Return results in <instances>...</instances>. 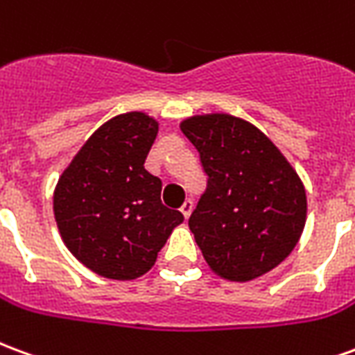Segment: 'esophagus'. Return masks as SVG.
<instances>
[{"instance_id":"34e87169","label":"esophagus","mask_w":355,"mask_h":355,"mask_svg":"<svg viewBox=\"0 0 355 355\" xmlns=\"http://www.w3.org/2000/svg\"><path fill=\"white\" fill-rule=\"evenodd\" d=\"M192 209H193V201L186 200L184 203H182V207H180V213L184 215V218H190V215H192Z\"/></svg>"}]
</instances>
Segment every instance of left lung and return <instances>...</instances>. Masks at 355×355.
<instances>
[{"label": "left lung", "mask_w": 355, "mask_h": 355, "mask_svg": "<svg viewBox=\"0 0 355 355\" xmlns=\"http://www.w3.org/2000/svg\"><path fill=\"white\" fill-rule=\"evenodd\" d=\"M180 131L200 152L207 190L188 226L209 268L251 282L282 264L306 224L302 180L266 135L230 114L192 116Z\"/></svg>", "instance_id": "1"}]
</instances>
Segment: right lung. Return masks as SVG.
Returning <instances> with one entry per match:
<instances>
[{
  "instance_id": "1",
  "label": "right lung",
  "mask_w": 355,
  "mask_h": 355,
  "mask_svg": "<svg viewBox=\"0 0 355 355\" xmlns=\"http://www.w3.org/2000/svg\"><path fill=\"white\" fill-rule=\"evenodd\" d=\"M159 123L127 112L101 125L73 155L53 193L68 251L94 274L129 282L155 264L184 220L162 203V180L144 169Z\"/></svg>"
}]
</instances>
